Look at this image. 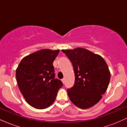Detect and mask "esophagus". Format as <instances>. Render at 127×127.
<instances>
[{
  "label": "esophagus",
  "instance_id": "1",
  "mask_svg": "<svg viewBox=\"0 0 127 127\" xmlns=\"http://www.w3.org/2000/svg\"><path fill=\"white\" fill-rule=\"evenodd\" d=\"M62 82H63V84H64V81H65V79H62Z\"/></svg>",
  "mask_w": 127,
  "mask_h": 127
}]
</instances>
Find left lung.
Here are the masks:
<instances>
[{
    "mask_svg": "<svg viewBox=\"0 0 127 127\" xmlns=\"http://www.w3.org/2000/svg\"><path fill=\"white\" fill-rule=\"evenodd\" d=\"M72 62L75 84L67 90L70 101L81 109L93 107L101 100L110 79L108 65L103 58L82 48L62 49Z\"/></svg>",
    "mask_w": 127,
    "mask_h": 127,
    "instance_id": "left-lung-1",
    "label": "left lung"
}]
</instances>
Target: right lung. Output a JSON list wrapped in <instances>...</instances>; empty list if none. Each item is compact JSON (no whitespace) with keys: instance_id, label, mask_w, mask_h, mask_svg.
<instances>
[{"instance_id":"obj_1","label":"right lung","mask_w":127,"mask_h":127,"mask_svg":"<svg viewBox=\"0 0 127 127\" xmlns=\"http://www.w3.org/2000/svg\"><path fill=\"white\" fill-rule=\"evenodd\" d=\"M60 52L43 49L23 58L16 69L18 88L26 101L34 108L46 109L55 101L63 85L55 79L53 62Z\"/></svg>"}]
</instances>
